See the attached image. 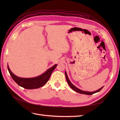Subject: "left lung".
Returning a JSON list of instances; mask_svg holds the SVG:
<instances>
[{
	"instance_id": "obj_1",
	"label": "left lung",
	"mask_w": 120,
	"mask_h": 120,
	"mask_svg": "<svg viewBox=\"0 0 120 120\" xmlns=\"http://www.w3.org/2000/svg\"><path fill=\"white\" fill-rule=\"evenodd\" d=\"M65 75H66V79H67V82L68 83V84L69 85V86H70L71 88L73 90H75V92H77L78 93H79V94H85V95H93V94H95V93H98L99 92V91H100V90L103 89V88L104 86L101 87V88H100V89L98 90H96V91H94V92H86V91H84V90H82L80 89H79L78 88H77V87L75 86L71 82V81H70V79H69L68 77V75H67V74L66 71H65Z\"/></svg>"
}]
</instances>
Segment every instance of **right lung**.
Returning a JSON list of instances; mask_svg holds the SVG:
<instances>
[{
  "label": "right lung",
  "instance_id": "obj_1",
  "mask_svg": "<svg viewBox=\"0 0 120 120\" xmlns=\"http://www.w3.org/2000/svg\"><path fill=\"white\" fill-rule=\"evenodd\" d=\"M56 67L57 64H54L41 75L32 78H23L17 77L10 71L8 65V68L12 79L17 85L26 89H35L41 88L48 82L52 71Z\"/></svg>",
  "mask_w": 120,
  "mask_h": 120
}]
</instances>
